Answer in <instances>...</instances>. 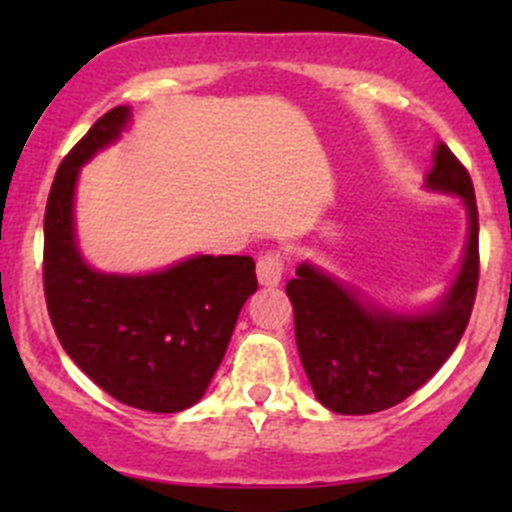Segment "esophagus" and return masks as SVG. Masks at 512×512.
I'll use <instances>...</instances> for the list:
<instances>
[{"instance_id":"1","label":"esophagus","mask_w":512,"mask_h":512,"mask_svg":"<svg viewBox=\"0 0 512 512\" xmlns=\"http://www.w3.org/2000/svg\"><path fill=\"white\" fill-rule=\"evenodd\" d=\"M285 275V257L280 252H265V255L257 260V280L262 287H277Z\"/></svg>"}]
</instances>
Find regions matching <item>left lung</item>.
Returning <instances> with one entry per match:
<instances>
[{
  "label": "left lung",
  "mask_w": 512,
  "mask_h": 512,
  "mask_svg": "<svg viewBox=\"0 0 512 512\" xmlns=\"http://www.w3.org/2000/svg\"><path fill=\"white\" fill-rule=\"evenodd\" d=\"M426 190L461 198L468 237L446 292L418 312L381 307L361 289L302 262L287 282L294 337L314 396L334 414L391 409L421 389L461 342L478 287V208L468 170L446 143L433 151Z\"/></svg>",
  "instance_id": "1"
}]
</instances>
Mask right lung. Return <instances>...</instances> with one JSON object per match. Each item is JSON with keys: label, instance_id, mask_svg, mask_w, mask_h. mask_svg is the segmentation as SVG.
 I'll return each instance as SVG.
<instances>
[{"label": "right lung", "instance_id": "right-lung-1", "mask_svg": "<svg viewBox=\"0 0 512 512\" xmlns=\"http://www.w3.org/2000/svg\"><path fill=\"white\" fill-rule=\"evenodd\" d=\"M131 108L116 106L61 160L44 215V294L64 352L108 396L151 414L203 399L242 304L257 292L247 255H193L146 275L91 267L76 240L81 165L116 143Z\"/></svg>", "mask_w": 512, "mask_h": 512}]
</instances>
